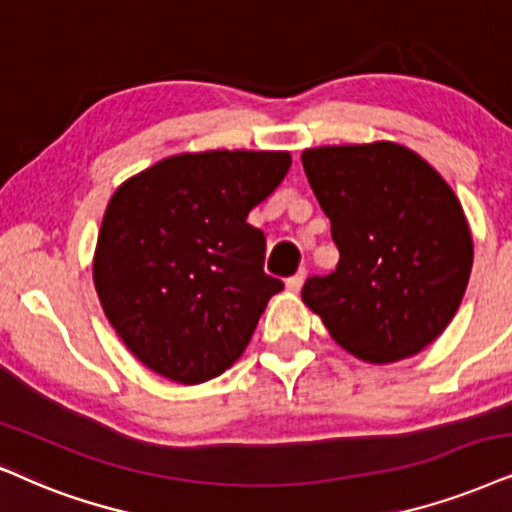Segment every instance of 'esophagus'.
<instances>
[{
    "label": "esophagus",
    "mask_w": 512,
    "mask_h": 512,
    "mask_svg": "<svg viewBox=\"0 0 512 512\" xmlns=\"http://www.w3.org/2000/svg\"><path fill=\"white\" fill-rule=\"evenodd\" d=\"M302 281H304V271H297L295 276H290L288 281H286V288L290 290V293H300Z\"/></svg>",
    "instance_id": "1"
}]
</instances>
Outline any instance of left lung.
Returning a JSON list of instances; mask_svg holds the SVG:
<instances>
[{
    "instance_id": "8db88e82",
    "label": "left lung",
    "mask_w": 512,
    "mask_h": 512,
    "mask_svg": "<svg viewBox=\"0 0 512 512\" xmlns=\"http://www.w3.org/2000/svg\"><path fill=\"white\" fill-rule=\"evenodd\" d=\"M302 165L340 250L333 274L307 278L304 304L368 364L413 357L468 288L472 236L456 193L392 141L307 148Z\"/></svg>"
}]
</instances>
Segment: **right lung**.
<instances>
[{
    "instance_id": "obj_1",
    "label": "right lung",
    "mask_w": 512,
    "mask_h": 512,
    "mask_svg": "<svg viewBox=\"0 0 512 512\" xmlns=\"http://www.w3.org/2000/svg\"><path fill=\"white\" fill-rule=\"evenodd\" d=\"M290 170L286 151L179 153L113 193L94 252L108 321L146 368L181 385L241 357L271 295L250 210Z\"/></svg>"
}]
</instances>
